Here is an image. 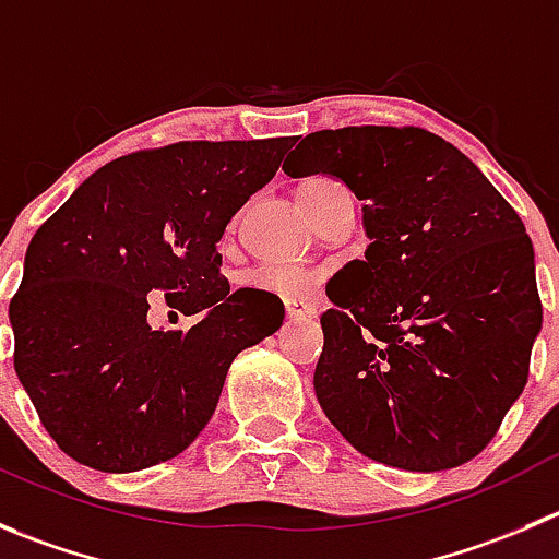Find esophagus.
I'll use <instances>...</instances> for the list:
<instances>
[{
  "instance_id": "1",
  "label": "esophagus",
  "mask_w": 559,
  "mask_h": 559,
  "mask_svg": "<svg viewBox=\"0 0 559 559\" xmlns=\"http://www.w3.org/2000/svg\"><path fill=\"white\" fill-rule=\"evenodd\" d=\"M285 316H288V321H307V318L316 316V310L301 299H285Z\"/></svg>"
}]
</instances>
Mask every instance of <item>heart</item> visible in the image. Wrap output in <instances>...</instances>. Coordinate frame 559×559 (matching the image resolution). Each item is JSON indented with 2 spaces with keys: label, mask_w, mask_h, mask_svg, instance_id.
I'll return each instance as SVG.
<instances>
[{
  "label": "heart",
  "mask_w": 559,
  "mask_h": 559,
  "mask_svg": "<svg viewBox=\"0 0 559 559\" xmlns=\"http://www.w3.org/2000/svg\"><path fill=\"white\" fill-rule=\"evenodd\" d=\"M340 186L332 178H312L301 186L299 197L301 200H310V197L323 194V191ZM249 283L260 290H271V294L283 296H301L316 285V271L301 269V265H288V263H263L258 269L249 271Z\"/></svg>",
  "instance_id": "b5f03b06"
}]
</instances>
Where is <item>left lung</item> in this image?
I'll return each instance as SVG.
<instances>
[{
    "mask_svg": "<svg viewBox=\"0 0 559 559\" xmlns=\"http://www.w3.org/2000/svg\"><path fill=\"white\" fill-rule=\"evenodd\" d=\"M362 200L370 243L321 316L316 395L345 442L406 472L475 459L522 395L540 332L522 219L450 142L423 129L316 131L283 164Z\"/></svg>",
    "mask_w": 559,
    "mask_h": 559,
    "instance_id": "obj_1",
    "label": "left lung"
}]
</instances>
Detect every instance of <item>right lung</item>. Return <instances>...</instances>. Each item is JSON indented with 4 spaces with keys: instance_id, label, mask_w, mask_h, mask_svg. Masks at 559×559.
Wrapping results in <instances>:
<instances>
[{
    "instance_id": "obj_1",
    "label": "right lung",
    "mask_w": 559,
    "mask_h": 559,
    "mask_svg": "<svg viewBox=\"0 0 559 559\" xmlns=\"http://www.w3.org/2000/svg\"><path fill=\"white\" fill-rule=\"evenodd\" d=\"M294 136L178 142L90 175L29 241L10 301L15 376L57 448L98 472L183 453L214 417L233 359L283 326L274 294L230 290L216 243ZM147 293L204 318L146 323Z\"/></svg>"
}]
</instances>
